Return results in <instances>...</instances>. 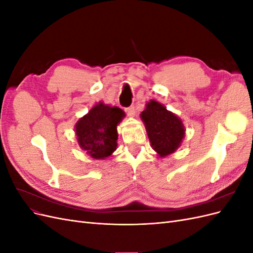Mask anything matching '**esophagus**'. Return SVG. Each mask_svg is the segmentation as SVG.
I'll list each match as a JSON object with an SVG mask.
<instances>
[{
    "mask_svg": "<svg viewBox=\"0 0 253 253\" xmlns=\"http://www.w3.org/2000/svg\"><path fill=\"white\" fill-rule=\"evenodd\" d=\"M126 113L127 114V116L129 117H134L135 114H136V111H135V108L134 106H128V108L126 109Z\"/></svg>",
    "mask_w": 253,
    "mask_h": 253,
    "instance_id": "obj_1",
    "label": "esophagus"
}]
</instances>
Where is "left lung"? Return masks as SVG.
Segmentation results:
<instances>
[{
  "label": "left lung",
  "instance_id": "8db88e82",
  "mask_svg": "<svg viewBox=\"0 0 253 253\" xmlns=\"http://www.w3.org/2000/svg\"><path fill=\"white\" fill-rule=\"evenodd\" d=\"M145 126L152 148L159 157L172 154L180 147L185 137V126L181 120L166 106L155 100H151L145 105V110L140 114Z\"/></svg>",
  "mask_w": 253,
  "mask_h": 253
}]
</instances>
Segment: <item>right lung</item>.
Here are the masks:
<instances>
[{
    "instance_id": "obj_1",
    "label": "right lung",
    "mask_w": 253,
    "mask_h": 253,
    "mask_svg": "<svg viewBox=\"0 0 253 253\" xmlns=\"http://www.w3.org/2000/svg\"><path fill=\"white\" fill-rule=\"evenodd\" d=\"M126 116L117 106L99 102L75 126L80 148L95 159H104L117 148V126Z\"/></svg>"
}]
</instances>
